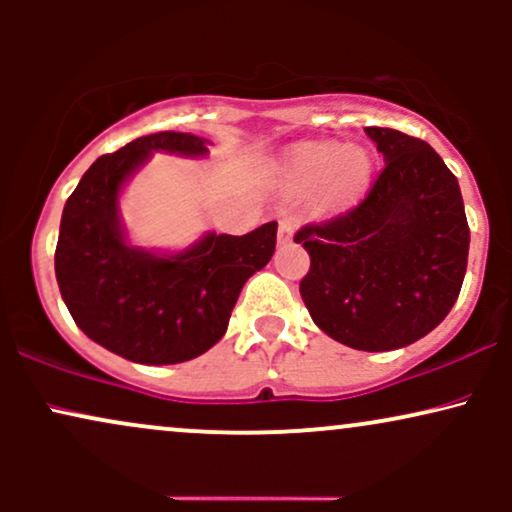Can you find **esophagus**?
Listing matches in <instances>:
<instances>
[{
	"instance_id": "obj_1",
	"label": "esophagus",
	"mask_w": 512,
	"mask_h": 512,
	"mask_svg": "<svg viewBox=\"0 0 512 512\" xmlns=\"http://www.w3.org/2000/svg\"><path fill=\"white\" fill-rule=\"evenodd\" d=\"M293 231H296V221H293V216H284V219L279 221V231H276L279 243H291Z\"/></svg>"
}]
</instances>
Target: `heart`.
Here are the masks:
<instances>
[{
    "label": "heart",
    "instance_id": "1",
    "mask_svg": "<svg viewBox=\"0 0 512 512\" xmlns=\"http://www.w3.org/2000/svg\"><path fill=\"white\" fill-rule=\"evenodd\" d=\"M370 158L358 146L315 144L298 151L291 161V182L313 187L322 182V195L330 204H346L368 187Z\"/></svg>",
    "mask_w": 512,
    "mask_h": 512
}]
</instances>
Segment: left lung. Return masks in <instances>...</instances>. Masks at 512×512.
I'll list each match as a JSON object with an SVG mask.
<instances>
[{
    "label": "left lung",
    "mask_w": 512,
    "mask_h": 512,
    "mask_svg": "<svg viewBox=\"0 0 512 512\" xmlns=\"http://www.w3.org/2000/svg\"><path fill=\"white\" fill-rule=\"evenodd\" d=\"M385 168L344 214L293 236L310 255L301 296L322 332L390 351L436 330L460 296L469 226L457 178L424 139L366 127Z\"/></svg>",
    "instance_id": "1"
}]
</instances>
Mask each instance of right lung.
<instances>
[{
    "mask_svg": "<svg viewBox=\"0 0 512 512\" xmlns=\"http://www.w3.org/2000/svg\"><path fill=\"white\" fill-rule=\"evenodd\" d=\"M151 151L204 156L207 146L190 132H156L98 158L64 204L55 274L86 337L127 361L168 366L226 334L240 289L272 260L276 221L248 236L209 233L170 257L129 248L117 195Z\"/></svg>",
    "mask_w": 512,
    "mask_h": 512,
    "instance_id": "1",
    "label": "right lung"
}]
</instances>
